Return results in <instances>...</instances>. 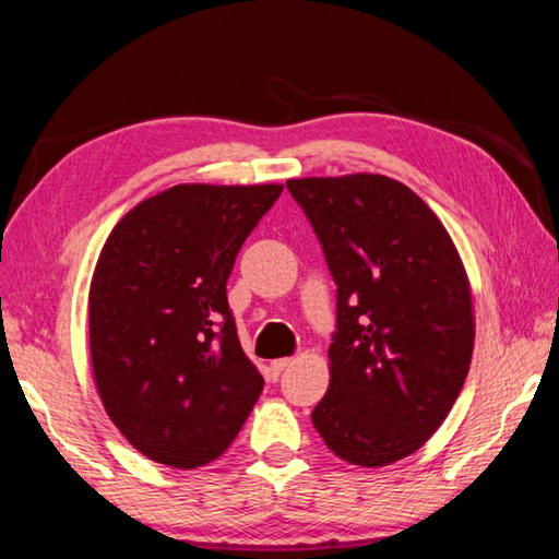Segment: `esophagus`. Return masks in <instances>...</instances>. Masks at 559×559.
Masks as SVG:
<instances>
[{
    "mask_svg": "<svg viewBox=\"0 0 559 559\" xmlns=\"http://www.w3.org/2000/svg\"><path fill=\"white\" fill-rule=\"evenodd\" d=\"M290 366V358H276V360H271V370H273V376H281L283 370H286Z\"/></svg>",
    "mask_w": 559,
    "mask_h": 559,
    "instance_id": "34e87169",
    "label": "esophagus"
}]
</instances>
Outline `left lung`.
<instances>
[{
  "mask_svg": "<svg viewBox=\"0 0 559 559\" xmlns=\"http://www.w3.org/2000/svg\"><path fill=\"white\" fill-rule=\"evenodd\" d=\"M335 281L325 445L383 467L425 445L471 370L473 296L453 238L418 193L380 174L290 179Z\"/></svg>",
  "mask_w": 559,
  "mask_h": 559,
  "instance_id": "8db88e82",
  "label": "left lung"
}]
</instances>
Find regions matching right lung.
Instances as JSON below:
<instances>
[{
    "label": "right lung",
    "instance_id": "obj_1",
    "mask_svg": "<svg viewBox=\"0 0 559 559\" xmlns=\"http://www.w3.org/2000/svg\"><path fill=\"white\" fill-rule=\"evenodd\" d=\"M281 183H179L136 203L96 261L88 348L111 423L141 455L193 471L226 453L263 391L226 281Z\"/></svg>",
    "mask_w": 559,
    "mask_h": 559
}]
</instances>
